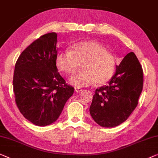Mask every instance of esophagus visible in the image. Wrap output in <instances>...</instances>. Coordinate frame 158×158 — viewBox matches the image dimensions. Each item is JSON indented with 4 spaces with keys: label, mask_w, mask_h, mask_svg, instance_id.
Returning <instances> with one entry per match:
<instances>
[{
    "label": "esophagus",
    "mask_w": 158,
    "mask_h": 158,
    "mask_svg": "<svg viewBox=\"0 0 158 158\" xmlns=\"http://www.w3.org/2000/svg\"><path fill=\"white\" fill-rule=\"evenodd\" d=\"M82 90H83V89H80V88H75V92H81Z\"/></svg>",
    "instance_id": "34e87169"
}]
</instances>
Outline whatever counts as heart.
<instances>
[{"instance_id":"1","label":"heart","mask_w":158,"mask_h":158,"mask_svg":"<svg viewBox=\"0 0 158 158\" xmlns=\"http://www.w3.org/2000/svg\"><path fill=\"white\" fill-rule=\"evenodd\" d=\"M82 64L81 72L69 79V83L76 87H84L96 82L104 84L110 81L116 69V58L100 44L95 41L78 42L57 54L56 64L62 72L71 75Z\"/></svg>"}]
</instances>
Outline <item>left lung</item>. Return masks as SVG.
<instances>
[{
  "label": "left lung",
  "mask_w": 158,
  "mask_h": 158,
  "mask_svg": "<svg viewBox=\"0 0 158 158\" xmlns=\"http://www.w3.org/2000/svg\"><path fill=\"white\" fill-rule=\"evenodd\" d=\"M108 83L95 91L89 112L100 126L114 127L127 119L143 91V69L134 53L124 57Z\"/></svg>",
  "instance_id": "left-lung-1"
}]
</instances>
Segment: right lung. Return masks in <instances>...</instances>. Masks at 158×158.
Listing matches in <instances>:
<instances>
[{
	"label": "right lung",
	"mask_w": 158,
	"mask_h": 158,
	"mask_svg": "<svg viewBox=\"0 0 158 158\" xmlns=\"http://www.w3.org/2000/svg\"><path fill=\"white\" fill-rule=\"evenodd\" d=\"M57 34H44L20 55L13 79L16 105L23 116L37 126L59 118L74 88L66 83L56 64Z\"/></svg>",
	"instance_id": "1"
}]
</instances>
